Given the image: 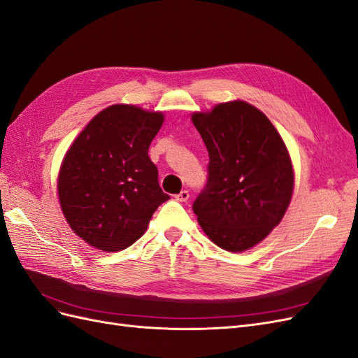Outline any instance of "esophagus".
Wrapping results in <instances>:
<instances>
[{"label": "esophagus", "mask_w": 358, "mask_h": 358, "mask_svg": "<svg viewBox=\"0 0 358 358\" xmlns=\"http://www.w3.org/2000/svg\"><path fill=\"white\" fill-rule=\"evenodd\" d=\"M175 199L178 200V201H188V199H189V192L187 191V189H183V191H180L179 194H176L175 196Z\"/></svg>", "instance_id": "obj_1"}]
</instances>
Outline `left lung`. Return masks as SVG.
I'll return each instance as SVG.
<instances>
[{
	"label": "left lung",
	"mask_w": 358,
	"mask_h": 358,
	"mask_svg": "<svg viewBox=\"0 0 358 358\" xmlns=\"http://www.w3.org/2000/svg\"><path fill=\"white\" fill-rule=\"evenodd\" d=\"M192 124L209 152L208 180L192 210L213 243L246 251L275 229L289 204L294 175L284 140L245 101L194 113Z\"/></svg>",
	"instance_id": "left-lung-1"
}]
</instances>
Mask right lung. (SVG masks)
I'll list each match as a JSON object with an SVG mask.
<instances>
[{
  "instance_id": "1",
  "label": "right lung",
  "mask_w": 358,
  "mask_h": 358,
  "mask_svg": "<svg viewBox=\"0 0 358 358\" xmlns=\"http://www.w3.org/2000/svg\"><path fill=\"white\" fill-rule=\"evenodd\" d=\"M164 116L115 104L85 127L62 161L58 194L67 222L85 242L113 252L146 231L170 199L148 149Z\"/></svg>"
}]
</instances>
